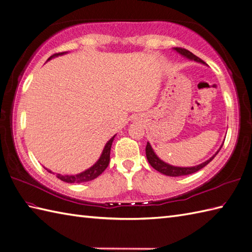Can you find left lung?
Listing matches in <instances>:
<instances>
[{"mask_svg": "<svg viewBox=\"0 0 252 252\" xmlns=\"http://www.w3.org/2000/svg\"><path fill=\"white\" fill-rule=\"evenodd\" d=\"M174 50L178 52V53H180L181 55H183V56H185L187 58H189V60H191V61H195V62H198V63H205V62H203L202 60H200L199 57H197L196 55L192 54V53L189 52V50L182 49V47H174ZM221 147H220V149H221ZM220 149H219V151L215 155H213V156L210 159L207 160V161L202 162V163L198 164V165H195V167H190V168L174 167V165H171V164H168V163L163 162L162 160H160L157 157V155L154 153L153 148L151 146V144H149V143H147L145 151H146V157H147L148 162L151 163V165L155 170H157V171H159L160 173L165 174V175H169V176H181V175H189V174H191V173H195V172H197V171H199L200 169H202L203 167H206V165L209 162H210L213 158L217 156V154L220 152Z\"/></svg>", "mask_w": 252, "mask_h": 252, "instance_id": "1", "label": "left lung"}]
</instances>
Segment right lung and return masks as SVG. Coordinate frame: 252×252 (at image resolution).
<instances>
[{
	"label": "right lung",
	"mask_w": 252,
	"mask_h": 252,
	"mask_svg": "<svg viewBox=\"0 0 252 252\" xmlns=\"http://www.w3.org/2000/svg\"><path fill=\"white\" fill-rule=\"evenodd\" d=\"M63 54H65V53L63 52L56 53V54L52 55L49 60H51V58L55 57V56H58V55H63ZM114 138H115V136H112L110 140L106 143L104 151H103V153H101V156L99 157L97 162H96L93 167H91L90 169L85 170L84 172L79 173L77 175L57 174V178L63 182H67V183H83V182H89V181H92V180L97 178V176L103 173L105 169L108 167L109 160H110V148L112 145V142H114ZM47 171H49L50 173H52V171H50V170H47Z\"/></svg>",
	"instance_id": "1"
}]
</instances>
